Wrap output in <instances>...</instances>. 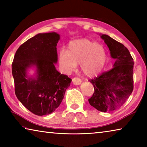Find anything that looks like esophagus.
I'll return each instance as SVG.
<instances>
[{
  "instance_id": "34e87169",
  "label": "esophagus",
  "mask_w": 147,
  "mask_h": 147,
  "mask_svg": "<svg viewBox=\"0 0 147 147\" xmlns=\"http://www.w3.org/2000/svg\"><path fill=\"white\" fill-rule=\"evenodd\" d=\"M73 83L74 85H76V86L80 85L81 83H82V80L79 78H74L73 79Z\"/></svg>"
}]
</instances>
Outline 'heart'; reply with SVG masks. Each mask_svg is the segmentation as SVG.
<instances>
[{
    "mask_svg": "<svg viewBox=\"0 0 147 147\" xmlns=\"http://www.w3.org/2000/svg\"><path fill=\"white\" fill-rule=\"evenodd\" d=\"M59 63L64 73H71L80 63L82 72L88 77L100 74L106 65L107 54L105 49L96 42L87 39L71 41L67 51L61 49Z\"/></svg>",
    "mask_w": 147,
    "mask_h": 147,
    "instance_id": "b5f03b06",
    "label": "heart"
}]
</instances>
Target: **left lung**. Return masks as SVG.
Returning <instances> with one entry per match:
<instances>
[{
    "label": "left lung",
    "mask_w": 147,
    "mask_h": 147,
    "mask_svg": "<svg viewBox=\"0 0 147 147\" xmlns=\"http://www.w3.org/2000/svg\"><path fill=\"white\" fill-rule=\"evenodd\" d=\"M108 46L113 68L91 80L94 93L89 99L90 105L102 112H110L120 108L132 93L134 65L128 49L108 35L99 34Z\"/></svg>",
    "instance_id": "8db88e82"
}]
</instances>
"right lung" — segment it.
Instances as JSON below:
<instances>
[{
    "label": "right lung",
    "instance_id": "right-lung-1",
    "mask_svg": "<svg viewBox=\"0 0 147 147\" xmlns=\"http://www.w3.org/2000/svg\"><path fill=\"white\" fill-rule=\"evenodd\" d=\"M56 32L38 34L17 49L12 63L15 93L18 100L35 115L54 112L63 100L72 80L59 73ZM31 70L34 74H30Z\"/></svg>",
    "mask_w": 147,
    "mask_h": 147
}]
</instances>
